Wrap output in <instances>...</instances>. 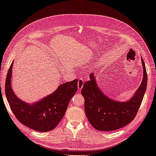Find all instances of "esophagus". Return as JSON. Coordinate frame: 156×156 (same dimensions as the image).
Returning a JSON list of instances; mask_svg holds the SVG:
<instances>
[{
	"label": "esophagus",
	"mask_w": 156,
	"mask_h": 156,
	"mask_svg": "<svg viewBox=\"0 0 156 156\" xmlns=\"http://www.w3.org/2000/svg\"><path fill=\"white\" fill-rule=\"evenodd\" d=\"M83 84H84V81H83V79H80L78 81V89L79 90H81L83 88Z\"/></svg>",
	"instance_id": "1"
}]
</instances>
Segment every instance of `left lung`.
I'll return each mask as SVG.
<instances>
[{
    "instance_id": "obj_1",
    "label": "left lung",
    "mask_w": 156,
    "mask_h": 156,
    "mask_svg": "<svg viewBox=\"0 0 156 156\" xmlns=\"http://www.w3.org/2000/svg\"><path fill=\"white\" fill-rule=\"evenodd\" d=\"M143 78L133 97L126 102L109 98L100 89L96 83L94 71L90 80L83 84L81 94L85 98V111L90 123L96 130L112 131L125 127L135 117L144 97L147 87V73L145 64L141 59Z\"/></svg>"
}]
</instances>
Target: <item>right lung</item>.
Returning <instances> with one entry per match:
<instances>
[{
  "mask_svg": "<svg viewBox=\"0 0 156 156\" xmlns=\"http://www.w3.org/2000/svg\"><path fill=\"white\" fill-rule=\"evenodd\" d=\"M8 69L5 92L12 112L26 127L39 132H48L55 128L66 112L72 96L77 91V79L63 83L52 94L32 104L20 99L12 87V66Z\"/></svg>",
  "mask_w": 156,
  "mask_h": 156,
  "instance_id": "1",
  "label": "right lung"
}]
</instances>
